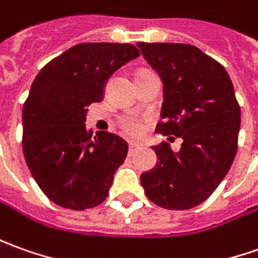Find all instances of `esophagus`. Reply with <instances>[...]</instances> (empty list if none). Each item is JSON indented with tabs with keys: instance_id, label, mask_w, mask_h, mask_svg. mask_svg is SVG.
<instances>
[{
	"instance_id": "esophagus-1",
	"label": "esophagus",
	"mask_w": 258,
	"mask_h": 258,
	"mask_svg": "<svg viewBox=\"0 0 258 258\" xmlns=\"http://www.w3.org/2000/svg\"><path fill=\"white\" fill-rule=\"evenodd\" d=\"M128 148H130V154H133V152L136 151L137 148H140V144H138V143H130Z\"/></svg>"
}]
</instances>
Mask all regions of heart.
<instances>
[{
    "label": "heart",
    "instance_id": "heart-1",
    "mask_svg": "<svg viewBox=\"0 0 258 258\" xmlns=\"http://www.w3.org/2000/svg\"><path fill=\"white\" fill-rule=\"evenodd\" d=\"M120 127L122 133L130 137H138L143 134L144 122L141 118H138L136 115H124L120 120Z\"/></svg>",
    "mask_w": 258,
    "mask_h": 258
}]
</instances>
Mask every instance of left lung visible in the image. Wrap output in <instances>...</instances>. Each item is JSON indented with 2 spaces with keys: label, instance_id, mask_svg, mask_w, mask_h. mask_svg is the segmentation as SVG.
Here are the masks:
<instances>
[{
  "label": "left lung",
  "instance_id": "obj_1",
  "mask_svg": "<svg viewBox=\"0 0 258 258\" xmlns=\"http://www.w3.org/2000/svg\"><path fill=\"white\" fill-rule=\"evenodd\" d=\"M137 45L164 83L162 121L155 130L182 138L179 151L168 143L152 147L158 161L141 175V185L164 209H192L215 192L237 152L240 106L232 80L220 63L192 45Z\"/></svg>",
  "mask_w": 258,
  "mask_h": 258
}]
</instances>
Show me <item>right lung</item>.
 I'll use <instances>...</instances> for the list:
<instances>
[{"instance_id":"add662e5","label":"right lung","mask_w":258,"mask_h":258,"mask_svg":"<svg viewBox=\"0 0 258 258\" xmlns=\"http://www.w3.org/2000/svg\"><path fill=\"white\" fill-rule=\"evenodd\" d=\"M138 56L130 43H79L33 80L22 108V150L33 179L56 205L90 209L108 195L128 145L113 133L87 131V107L101 101L110 76Z\"/></svg>"}]
</instances>
